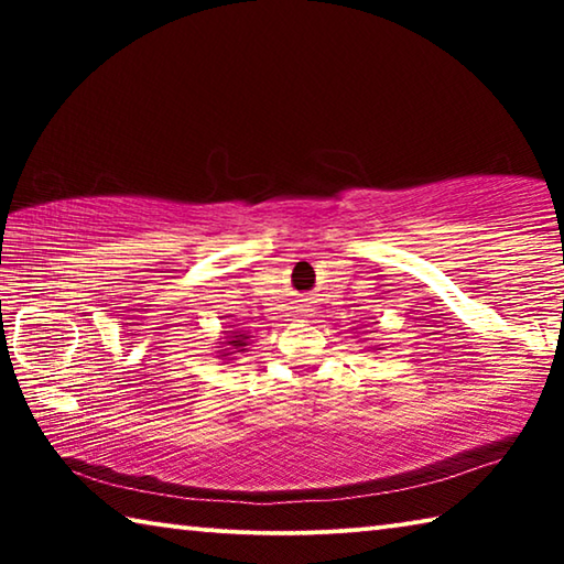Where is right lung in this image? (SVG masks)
I'll return each mask as SVG.
<instances>
[{
    "label": "right lung",
    "instance_id": "right-lung-1",
    "mask_svg": "<svg viewBox=\"0 0 564 564\" xmlns=\"http://www.w3.org/2000/svg\"><path fill=\"white\" fill-rule=\"evenodd\" d=\"M231 333V336H228V340H226V346H231V348H224L226 352L224 356H231V352H243L246 350V346H248V336L243 330H228Z\"/></svg>",
    "mask_w": 564,
    "mask_h": 564
}]
</instances>
